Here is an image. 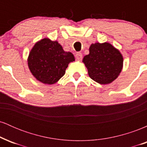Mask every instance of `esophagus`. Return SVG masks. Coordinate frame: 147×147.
Returning <instances> with one entry per match:
<instances>
[{
    "label": "esophagus",
    "instance_id": "esophagus-1",
    "mask_svg": "<svg viewBox=\"0 0 147 147\" xmlns=\"http://www.w3.org/2000/svg\"><path fill=\"white\" fill-rule=\"evenodd\" d=\"M75 57L77 60H82V55L81 52H77L75 55Z\"/></svg>",
    "mask_w": 147,
    "mask_h": 147
}]
</instances>
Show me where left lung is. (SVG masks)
I'll return each instance as SVG.
<instances>
[{"label": "left lung", "instance_id": "1", "mask_svg": "<svg viewBox=\"0 0 147 147\" xmlns=\"http://www.w3.org/2000/svg\"><path fill=\"white\" fill-rule=\"evenodd\" d=\"M89 52V55L84 57L83 62L92 80L108 84L117 78L123 65V58L119 50L109 43H96L90 45Z\"/></svg>", "mask_w": 147, "mask_h": 147}]
</instances>
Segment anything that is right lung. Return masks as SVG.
I'll use <instances>...</instances> for the list:
<instances>
[{"instance_id":"obj_1","label":"right lung","mask_w":147,"mask_h":147,"mask_svg":"<svg viewBox=\"0 0 147 147\" xmlns=\"http://www.w3.org/2000/svg\"><path fill=\"white\" fill-rule=\"evenodd\" d=\"M73 61V55L64 51L57 41L43 38L37 42L30 51L28 66L37 80L53 84L65 75L68 63Z\"/></svg>"}]
</instances>
